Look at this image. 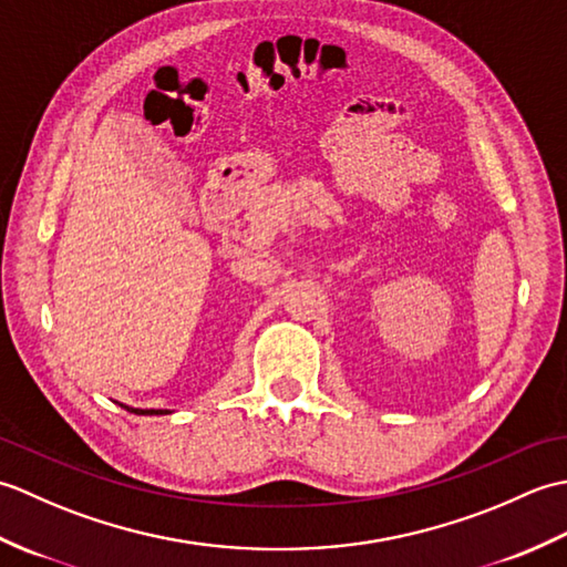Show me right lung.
<instances>
[{"instance_id":"1","label":"right lung","mask_w":567,"mask_h":567,"mask_svg":"<svg viewBox=\"0 0 567 567\" xmlns=\"http://www.w3.org/2000/svg\"><path fill=\"white\" fill-rule=\"evenodd\" d=\"M128 412H134V414H146V416H151V414H167L165 409H134V406H126Z\"/></svg>"}]
</instances>
